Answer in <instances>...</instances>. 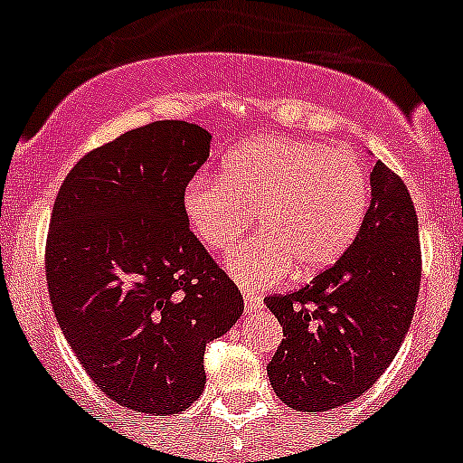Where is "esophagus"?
I'll list each match as a JSON object with an SVG mask.
<instances>
[{
	"mask_svg": "<svg viewBox=\"0 0 463 463\" xmlns=\"http://www.w3.org/2000/svg\"><path fill=\"white\" fill-rule=\"evenodd\" d=\"M243 304L248 313H257V310L264 308V298L260 294L250 292V289H243Z\"/></svg>",
	"mask_w": 463,
	"mask_h": 463,
	"instance_id": "esophagus-1",
	"label": "esophagus"
}]
</instances>
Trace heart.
I'll return each mask as SVG.
<instances>
[{
  "label": "heart",
  "mask_w": 463,
  "mask_h": 463,
  "mask_svg": "<svg viewBox=\"0 0 463 463\" xmlns=\"http://www.w3.org/2000/svg\"><path fill=\"white\" fill-rule=\"evenodd\" d=\"M366 169L353 153L304 138H260L224 159L222 181L199 175L183 208L196 241L229 250L257 224L261 234L227 260L236 282L276 285L297 267L313 276L350 248L369 211Z\"/></svg>",
  "instance_id": "heart-1"
}]
</instances>
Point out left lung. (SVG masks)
I'll return each instance as SVG.
<instances>
[{
	"mask_svg": "<svg viewBox=\"0 0 463 463\" xmlns=\"http://www.w3.org/2000/svg\"><path fill=\"white\" fill-rule=\"evenodd\" d=\"M371 206L336 264L297 292L264 298L282 326L269 380L289 408L322 412L369 392L411 329L422 250L406 183L383 162Z\"/></svg>",
	"mask_w": 463,
	"mask_h": 463,
	"instance_id": "left-lung-1",
	"label": "left lung"
}]
</instances>
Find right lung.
Returning <instances> with one entry per match:
<instances>
[{"mask_svg": "<svg viewBox=\"0 0 463 463\" xmlns=\"http://www.w3.org/2000/svg\"><path fill=\"white\" fill-rule=\"evenodd\" d=\"M208 150L203 127L150 122L90 150L55 196L46 280L57 325L92 383L129 411L190 408L206 343L243 313L183 208Z\"/></svg>", "mask_w": 463, "mask_h": 463, "instance_id": "add662e5", "label": "right lung"}]
</instances>
